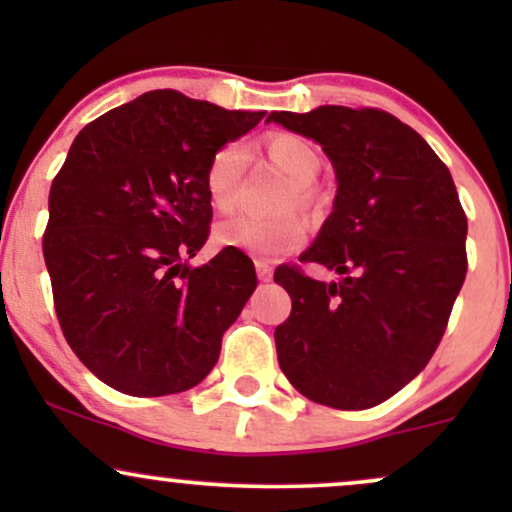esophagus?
Listing matches in <instances>:
<instances>
[{
  "mask_svg": "<svg viewBox=\"0 0 512 512\" xmlns=\"http://www.w3.org/2000/svg\"><path fill=\"white\" fill-rule=\"evenodd\" d=\"M255 269H257V279H260V281L272 279V264H269V262L257 260L255 262Z\"/></svg>",
  "mask_w": 512,
  "mask_h": 512,
  "instance_id": "1",
  "label": "esophagus"
}]
</instances>
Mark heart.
<instances>
[{"instance_id": "obj_1", "label": "heart", "mask_w": 512, "mask_h": 512, "mask_svg": "<svg viewBox=\"0 0 512 512\" xmlns=\"http://www.w3.org/2000/svg\"><path fill=\"white\" fill-rule=\"evenodd\" d=\"M262 151L286 178L291 180V190L286 192L281 207H298L313 211L317 207V192L313 180L320 170V154L308 139L291 132H272L262 137ZM248 149L240 142H228L214 151L204 170V190L209 204L221 214L231 211L238 202L240 182H243ZM305 240V223L296 214L281 216H250L238 214L216 223L214 243L219 248L245 252L250 257H274L296 250Z\"/></svg>"}]
</instances>
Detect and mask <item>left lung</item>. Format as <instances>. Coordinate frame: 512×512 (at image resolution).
<instances>
[{
  "label": "left lung",
  "instance_id": "obj_1",
  "mask_svg": "<svg viewBox=\"0 0 512 512\" xmlns=\"http://www.w3.org/2000/svg\"><path fill=\"white\" fill-rule=\"evenodd\" d=\"M269 120L315 139L339 182L313 248L274 272L291 296L274 332L279 366L317 404L370 409L436 354L467 276V216L448 166L385 110L322 105ZM303 263L343 281L317 282Z\"/></svg>",
  "mask_w": 512,
  "mask_h": 512
}]
</instances>
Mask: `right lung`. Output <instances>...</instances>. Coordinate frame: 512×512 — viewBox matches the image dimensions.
Returning a JSON list of instances; mask_svg holds the SVG:
<instances>
[{
	"label": "right lung",
	"mask_w": 512,
	"mask_h": 512,
	"mask_svg": "<svg viewBox=\"0 0 512 512\" xmlns=\"http://www.w3.org/2000/svg\"><path fill=\"white\" fill-rule=\"evenodd\" d=\"M267 113L149 91L76 134L50 187L43 255L62 334L117 392L161 397L202 383L257 286L252 260L209 238L204 170Z\"/></svg>",
	"instance_id": "add662e5"
}]
</instances>
